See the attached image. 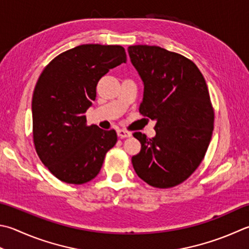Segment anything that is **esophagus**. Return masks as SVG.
Listing matches in <instances>:
<instances>
[{
    "instance_id": "obj_1",
    "label": "esophagus",
    "mask_w": 249,
    "mask_h": 249,
    "mask_svg": "<svg viewBox=\"0 0 249 249\" xmlns=\"http://www.w3.org/2000/svg\"><path fill=\"white\" fill-rule=\"evenodd\" d=\"M117 134H118V137L120 139H125V138H130L131 137V133L128 132V131L123 130V129H119L117 131Z\"/></svg>"
}]
</instances>
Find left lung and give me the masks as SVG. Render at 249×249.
<instances>
[{"instance_id": "8db88e82", "label": "left lung", "mask_w": 249, "mask_h": 249, "mask_svg": "<svg viewBox=\"0 0 249 249\" xmlns=\"http://www.w3.org/2000/svg\"><path fill=\"white\" fill-rule=\"evenodd\" d=\"M128 52L144 84L140 114L156 121L154 138L133 133L141 143L133 168L154 187L179 185L200 165L212 140L214 114L207 84L181 54L155 45H132Z\"/></svg>"}]
</instances>
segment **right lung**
<instances>
[{"label":"right lung","mask_w":249,"mask_h":249,"mask_svg":"<svg viewBox=\"0 0 249 249\" xmlns=\"http://www.w3.org/2000/svg\"><path fill=\"white\" fill-rule=\"evenodd\" d=\"M126 62L120 45L82 44L52 60L32 96V132L37 156L58 180L83 184L98 175L117 143L115 130L88 125L86 111L109 69Z\"/></svg>","instance_id":"1"}]
</instances>
